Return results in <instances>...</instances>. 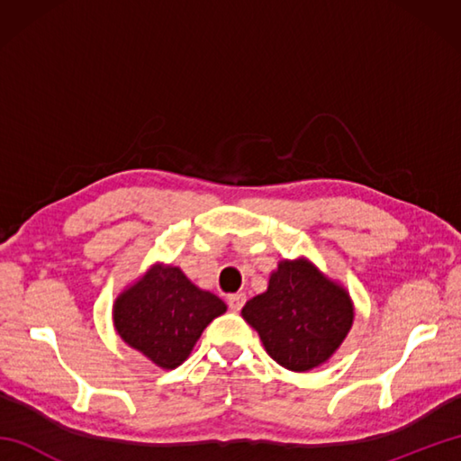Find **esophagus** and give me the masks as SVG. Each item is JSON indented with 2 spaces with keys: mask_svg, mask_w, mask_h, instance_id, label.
<instances>
[{
  "mask_svg": "<svg viewBox=\"0 0 461 461\" xmlns=\"http://www.w3.org/2000/svg\"><path fill=\"white\" fill-rule=\"evenodd\" d=\"M228 305L231 311H240L246 305V293H233V295L228 297Z\"/></svg>",
  "mask_w": 461,
  "mask_h": 461,
  "instance_id": "obj_1",
  "label": "esophagus"
}]
</instances>
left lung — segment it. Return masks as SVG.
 Returning <instances> with one entry per match:
<instances>
[{
  "instance_id": "obj_1",
  "label": "left lung",
  "mask_w": 461,
  "mask_h": 461,
  "mask_svg": "<svg viewBox=\"0 0 461 461\" xmlns=\"http://www.w3.org/2000/svg\"><path fill=\"white\" fill-rule=\"evenodd\" d=\"M241 315L259 332L267 355L293 372L327 362L355 319L348 293L307 259H283L267 291L253 297Z\"/></svg>"
}]
</instances>
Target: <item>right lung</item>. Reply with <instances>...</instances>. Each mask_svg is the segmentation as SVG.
Returning a JSON list of instances; mask_svg holds the SVG:
<instances>
[{
	"label": "right lung",
	"instance_id": "add662e5",
	"mask_svg": "<svg viewBox=\"0 0 461 461\" xmlns=\"http://www.w3.org/2000/svg\"><path fill=\"white\" fill-rule=\"evenodd\" d=\"M225 309L220 297L195 287L180 267L156 263L116 297L113 319L126 345L172 370L190 357L203 329Z\"/></svg>",
	"mask_w": 461,
	"mask_h": 461
}]
</instances>
